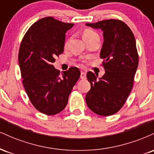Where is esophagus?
Instances as JSON below:
<instances>
[{"label": "esophagus", "mask_w": 154, "mask_h": 154, "mask_svg": "<svg viewBox=\"0 0 154 154\" xmlns=\"http://www.w3.org/2000/svg\"><path fill=\"white\" fill-rule=\"evenodd\" d=\"M80 78L82 79H86V74L85 72H82L80 74Z\"/></svg>", "instance_id": "34e87169"}]
</instances>
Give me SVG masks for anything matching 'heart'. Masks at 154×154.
I'll return each instance as SVG.
<instances>
[{
  "label": "heart",
  "instance_id": "1",
  "mask_svg": "<svg viewBox=\"0 0 154 154\" xmlns=\"http://www.w3.org/2000/svg\"><path fill=\"white\" fill-rule=\"evenodd\" d=\"M82 37H83V39L85 40V41L87 42L88 40L95 38V37H98V35L97 34L96 32L93 30V29H86L83 31ZM67 44H68V42H66V45H67Z\"/></svg>",
  "mask_w": 154,
  "mask_h": 154
}]
</instances>
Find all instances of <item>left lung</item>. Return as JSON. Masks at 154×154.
I'll return each mask as SVG.
<instances>
[{"label": "left lung", "instance_id": "8db88e82", "mask_svg": "<svg viewBox=\"0 0 154 154\" xmlns=\"http://www.w3.org/2000/svg\"><path fill=\"white\" fill-rule=\"evenodd\" d=\"M86 25L103 31L104 41L100 56L105 74L101 78L91 72L87 74L91 88L85 100L91 111L100 116L119 111L133 86L138 66L135 36L130 28L119 19H106Z\"/></svg>", "mask_w": 154, "mask_h": 154}]
</instances>
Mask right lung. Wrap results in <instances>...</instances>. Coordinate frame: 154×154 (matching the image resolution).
<instances>
[{"mask_svg": "<svg viewBox=\"0 0 154 154\" xmlns=\"http://www.w3.org/2000/svg\"><path fill=\"white\" fill-rule=\"evenodd\" d=\"M73 26L54 17H45L29 28L19 48L23 85L32 104L46 115L63 110L80 76L77 67L60 74L53 65L55 58L63 54L65 34Z\"/></svg>", "mask_w": 154, "mask_h": 154, "instance_id": "obj_1", "label": "right lung"}]
</instances>
